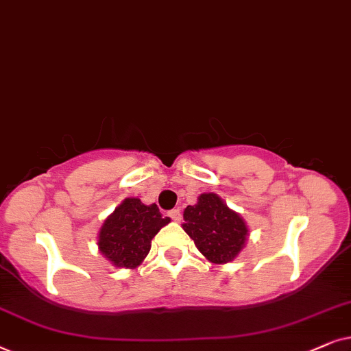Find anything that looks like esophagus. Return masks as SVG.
Masks as SVG:
<instances>
[{
  "mask_svg": "<svg viewBox=\"0 0 351 351\" xmlns=\"http://www.w3.org/2000/svg\"><path fill=\"white\" fill-rule=\"evenodd\" d=\"M168 217H170L173 221H180L181 219V212H180V208H173V210H170V212H168Z\"/></svg>",
  "mask_w": 351,
  "mask_h": 351,
  "instance_id": "esophagus-1",
  "label": "esophagus"
}]
</instances>
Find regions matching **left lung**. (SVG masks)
<instances>
[{
    "mask_svg": "<svg viewBox=\"0 0 351 351\" xmlns=\"http://www.w3.org/2000/svg\"><path fill=\"white\" fill-rule=\"evenodd\" d=\"M183 218V230L200 254L215 265L234 260L250 234L245 219L215 193L200 194L197 204L184 208Z\"/></svg>",
    "mask_w": 351,
    "mask_h": 351,
    "instance_id": "obj_1",
    "label": "left lung"
}]
</instances>
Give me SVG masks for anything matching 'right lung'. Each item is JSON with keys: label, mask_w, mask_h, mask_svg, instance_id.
I'll return each mask as SVG.
<instances>
[{"label": "right lung", "mask_w": 351, "mask_h": 351, "mask_svg": "<svg viewBox=\"0 0 351 351\" xmlns=\"http://www.w3.org/2000/svg\"><path fill=\"white\" fill-rule=\"evenodd\" d=\"M170 221L156 204L144 205L141 199L127 197L102 223L97 247L117 268H138L151 250L154 236Z\"/></svg>", "instance_id": "obj_1"}]
</instances>
